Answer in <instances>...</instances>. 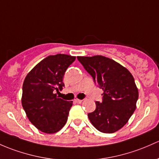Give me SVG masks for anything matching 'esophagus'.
<instances>
[{
	"instance_id": "1",
	"label": "esophagus",
	"mask_w": 159,
	"mask_h": 159,
	"mask_svg": "<svg viewBox=\"0 0 159 159\" xmlns=\"http://www.w3.org/2000/svg\"><path fill=\"white\" fill-rule=\"evenodd\" d=\"M74 102L75 103H81V102H82V101H81V100H79V99H75Z\"/></svg>"
}]
</instances>
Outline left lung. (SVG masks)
<instances>
[{
  "mask_svg": "<svg viewBox=\"0 0 159 159\" xmlns=\"http://www.w3.org/2000/svg\"><path fill=\"white\" fill-rule=\"evenodd\" d=\"M77 58L103 91L102 102L96 101V109L88 114L90 121L101 133H115L127 123L136 110L139 92L133 75L105 56Z\"/></svg>",
  "mask_w": 159,
  "mask_h": 159,
  "instance_id": "obj_1",
  "label": "left lung"
}]
</instances>
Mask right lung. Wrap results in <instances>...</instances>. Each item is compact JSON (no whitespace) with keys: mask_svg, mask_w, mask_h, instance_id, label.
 I'll return each instance as SVG.
<instances>
[{"mask_svg":"<svg viewBox=\"0 0 159 159\" xmlns=\"http://www.w3.org/2000/svg\"><path fill=\"white\" fill-rule=\"evenodd\" d=\"M75 60V56L65 54L48 56L28 73L23 81V110L30 121L43 133H56L66 123L73 101L58 98L55 93L62 90L63 77Z\"/></svg>","mask_w":159,"mask_h":159,"instance_id":"right-lung-1","label":"right lung"}]
</instances>
